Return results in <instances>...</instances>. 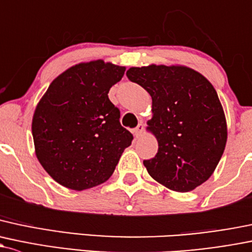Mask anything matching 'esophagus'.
I'll use <instances>...</instances> for the list:
<instances>
[{
  "label": "esophagus",
  "instance_id": "1",
  "mask_svg": "<svg viewBox=\"0 0 252 252\" xmlns=\"http://www.w3.org/2000/svg\"><path fill=\"white\" fill-rule=\"evenodd\" d=\"M144 129H145L144 124L140 123L139 126H137L136 128L134 129V134H135V136H136V137H140V136H141L142 133H144Z\"/></svg>",
  "mask_w": 252,
  "mask_h": 252
}]
</instances>
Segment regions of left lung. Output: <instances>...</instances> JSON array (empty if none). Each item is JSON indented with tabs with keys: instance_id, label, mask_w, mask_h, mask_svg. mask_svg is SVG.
Returning <instances> with one entry per match:
<instances>
[{
	"instance_id": "1",
	"label": "left lung",
	"mask_w": 252,
	"mask_h": 252,
	"mask_svg": "<svg viewBox=\"0 0 252 252\" xmlns=\"http://www.w3.org/2000/svg\"><path fill=\"white\" fill-rule=\"evenodd\" d=\"M126 77L152 97L158 152L144 160L148 174L176 192H189L214 173L227 142L223 108L213 84L186 66L130 67Z\"/></svg>"
}]
</instances>
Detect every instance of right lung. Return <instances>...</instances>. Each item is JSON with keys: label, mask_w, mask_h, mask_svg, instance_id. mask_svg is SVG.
<instances>
[{"label": "right lung", "mask_w": 252, "mask_h": 252, "mask_svg": "<svg viewBox=\"0 0 252 252\" xmlns=\"http://www.w3.org/2000/svg\"><path fill=\"white\" fill-rule=\"evenodd\" d=\"M126 67L102 60L81 63L50 83L32 118L37 159L58 184L83 190L111 177L133 135L108 99Z\"/></svg>", "instance_id": "obj_1"}]
</instances>
